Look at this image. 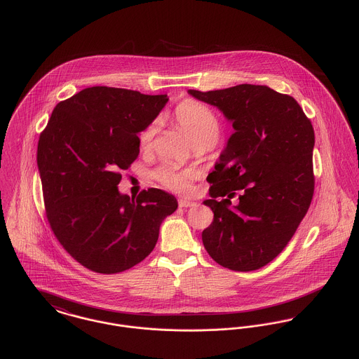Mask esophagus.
I'll list each match as a JSON object with an SVG mask.
<instances>
[{
	"instance_id": "1",
	"label": "esophagus",
	"mask_w": 359,
	"mask_h": 359,
	"mask_svg": "<svg viewBox=\"0 0 359 359\" xmlns=\"http://www.w3.org/2000/svg\"><path fill=\"white\" fill-rule=\"evenodd\" d=\"M178 205H180L181 208H185V207H195V205H198V203H195V202H192V201H187V199H180Z\"/></svg>"
}]
</instances>
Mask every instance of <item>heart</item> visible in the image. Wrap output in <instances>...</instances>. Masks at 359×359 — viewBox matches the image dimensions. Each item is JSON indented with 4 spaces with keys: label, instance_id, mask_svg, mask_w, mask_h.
Returning <instances> with one entry per match:
<instances>
[{
    "label": "heart",
    "instance_id": "b5f03b06",
    "mask_svg": "<svg viewBox=\"0 0 359 359\" xmlns=\"http://www.w3.org/2000/svg\"><path fill=\"white\" fill-rule=\"evenodd\" d=\"M178 126L185 131L194 145H214L219 135V121L214 111L203 103L185 101L174 113ZM157 131V121H152L140 135V145L144 151L151 149ZM154 180L175 192H187L195 174L181 170L172 164H163L154 171Z\"/></svg>",
    "mask_w": 359,
    "mask_h": 359
}]
</instances>
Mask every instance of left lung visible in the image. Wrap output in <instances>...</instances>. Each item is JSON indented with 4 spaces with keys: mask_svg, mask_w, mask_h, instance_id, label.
<instances>
[{
    "mask_svg": "<svg viewBox=\"0 0 359 359\" xmlns=\"http://www.w3.org/2000/svg\"><path fill=\"white\" fill-rule=\"evenodd\" d=\"M188 94L217 107L233 127L207 177L212 185L203 203L214 218L202 233L205 249L225 268L255 271L285 249L307 214L313 194L312 124L294 98L266 86ZM235 190L240 203L233 206Z\"/></svg>",
    "mask_w": 359,
    "mask_h": 359,
    "instance_id": "left-lung-1",
    "label": "left lung"
}]
</instances>
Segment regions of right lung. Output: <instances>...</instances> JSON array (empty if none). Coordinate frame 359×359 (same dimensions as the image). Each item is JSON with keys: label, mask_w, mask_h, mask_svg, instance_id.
<instances>
[{"label": "right lung", "mask_w": 359, "mask_h": 359, "mask_svg": "<svg viewBox=\"0 0 359 359\" xmlns=\"http://www.w3.org/2000/svg\"><path fill=\"white\" fill-rule=\"evenodd\" d=\"M167 95L91 87L57 103L39 140L37 165L52 231L65 250L100 273L123 272L149 256L178 202L161 191L120 194V171L140 154L138 134Z\"/></svg>", "instance_id": "obj_1"}]
</instances>
